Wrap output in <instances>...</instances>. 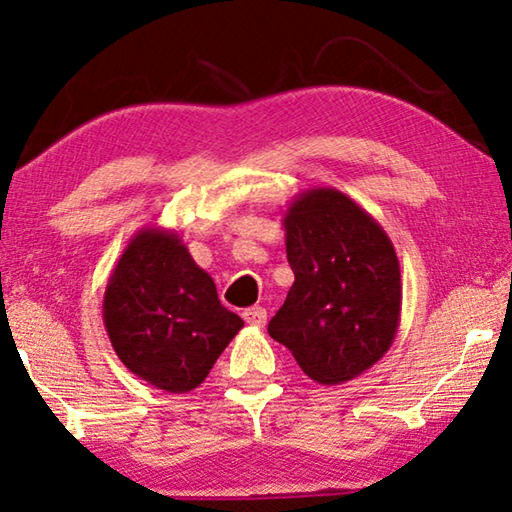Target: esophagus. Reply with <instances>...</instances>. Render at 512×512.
Masks as SVG:
<instances>
[{"label": "esophagus", "mask_w": 512, "mask_h": 512, "mask_svg": "<svg viewBox=\"0 0 512 512\" xmlns=\"http://www.w3.org/2000/svg\"><path fill=\"white\" fill-rule=\"evenodd\" d=\"M241 316H244L246 323L253 325V327H264L266 325V309L264 307H250Z\"/></svg>", "instance_id": "1"}]
</instances>
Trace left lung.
<instances>
[{
    "mask_svg": "<svg viewBox=\"0 0 512 512\" xmlns=\"http://www.w3.org/2000/svg\"><path fill=\"white\" fill-rule=\"evenodd\" d=\"M296 282L268 323L307 377L345 384L375 366L395 341L402 280L393 241L339 189L316 187L284 214Z\"/></svg>",
    "mask_w": 512,
    "mask_h": 512,
    "instance_id": "8db88e82",
    "label": "left lung"
}]
</instances>
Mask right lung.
Masks as SVG:
<instances>
[{
  "label": "right lung",
  "mask_w": 512,
  "mask_h": 512,
  "mask_svg": "<svg viewBox=\"0 0 512 512\" xmlns=\"http://www.w3.org/2000/svg\"><path fill=\"white\" fill-rule=\"evenodd\" d=\"M103 325L121 363L151 386L189 393L210 375L244 320L225 309L214 280L176 230L142 228L108 277Z\"/></svg>",
  "instance_id": "add662e5"
}]
</instances>
